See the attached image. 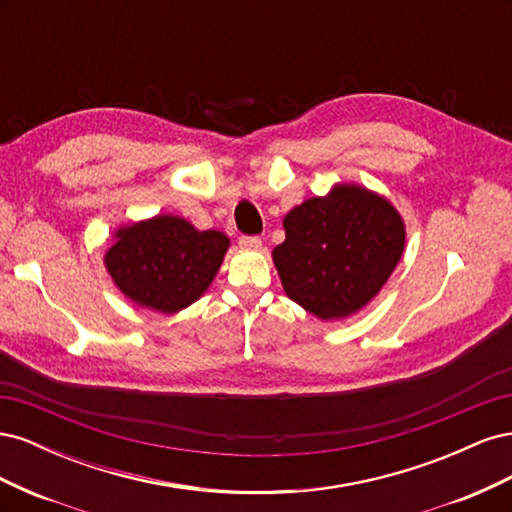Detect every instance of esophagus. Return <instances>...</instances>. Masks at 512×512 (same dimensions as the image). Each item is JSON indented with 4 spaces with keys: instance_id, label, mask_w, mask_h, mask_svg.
Wrapping results in <instances>:
<instances>
[{
    "instance_id": "34e87169",
    "label": "esophagus",
    "mask_w": 512,
    "mask_h": 512,
    "mask_svg": "<svg viewBox=\"0 0 512 512\" xmlns=\"http://www.w3.org/2000/svg\"><path fill=\"white\" fill-rule=\"evenodd\" d=\"M239 245L243 247V250H260L262 247V239L256 237V235H243L239 239Z\"/></svg>"
}]
</instances>
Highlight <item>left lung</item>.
Segmentation results:
<instances>
[{"mask_svg": "<svg viewBox=\"0 0 512 512\" xmlns=\"http://www.w3.org/2000/svg\"><path fill=\"white\" fill-rule=\"evenodd\" d=\"M273 250L288 297L320 320L348 318L376 297L404 254L406 226L389 200L339 183L284 218Z\"/></svg>", "mask_w": 512, "mask_h": 512, "instance_id": "left-lung-1", "label": "left lung"}]
</instances>
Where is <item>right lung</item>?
<instances>
[{"instance_id":"obj_1","label":"right lung","mask_w":512,"mask_h":512,"mask_svg":"<svg viewBox=\"0 0 512 512\" xmlns=\"http://www.w3.org/2000/svg\"><path fill=\"white\" fill-rule=\"evenodd\" d=\"M220 230H196L177 215L121 226L104 256L115 286L136 305L175 314L203 297L228 250Z\"/></svg>"}]
</instances>
